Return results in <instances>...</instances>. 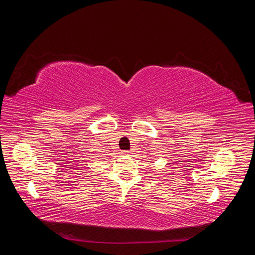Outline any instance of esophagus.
<instances>
[{
    "label": "esophagus",
    "mask_w": 255,
    "mask_h": 255,
    "mask_svg": "<svg viewBox=\"0 0 255 255\" xmlns=\"http://www.w3.org/2000/svg\"><path fill=\"white\" fill-rule=\"evenodd\" d=\"M127 153H129V151H123V154H127Z\"/></svg>",
    "instance_id": "1"
}]
</instances>
